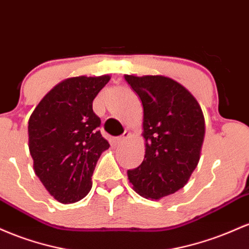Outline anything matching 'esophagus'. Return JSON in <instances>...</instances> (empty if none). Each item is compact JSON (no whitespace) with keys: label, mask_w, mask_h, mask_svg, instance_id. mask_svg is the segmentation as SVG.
<instances>
[{"label":"esophagus","mask_w":249,"mask_h":249,"mask_svg":"<svg viewBox=\"0 0 249 249\" xmlns=\"http://www.w3.org/2000/svg\"><path fill=\"white\" fill-rule=\"evenodd\" d=\"M130 136H132V133L128 132V130H125V132L124 133V135H121V136H120L119 139H117V142H119L120 144H121V143H124V142L127 141V140L129 139Z\"/></svg>","instance_id":"obj_1"}]
</instances>
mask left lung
Instances as JSON below:
<instances>
[{
	"label": "left lung",
	"mask_w": 249,
	"mask_h": 249,
	"mask_svg": "<svg viewBox=\"0 0 249 249\" xmlns=\"http://www.w3.org/2000/svg\"><path fill=\"white\" fill-rule=\"evenodd\" d=\"M143 106L144 159L128 170L133 189L146 199L160 200L188 182L199 163L206 124L194 95L163 75H124Z\"/></svg>",
	"instance_id": "8db88e82"
}]
</instances>
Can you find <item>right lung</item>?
<instances>
[{
	"label": "right lung",
	"instance_id": "right-lung-1",
	"mask_svg": "<svg viewBox=\"0 0 249 249\" xmlns=\"http://www.w3.org/2000/svg\"><path fill=\"white\" fill-rule=\"evenodd\" d=\"M110 75L75 76L44 95L28 121V146L35 174L47 192L68 205L91 189L100 155L109 143L97 130L93 101Z\"/></svg>",
	"mask_w": 249,
	"mask_h": 249
}]
</instances>
